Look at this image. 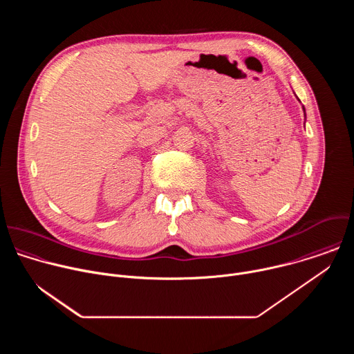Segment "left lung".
<instances>
[{
	"instance_id": "8db88e82",
	"label": "left lung",
	"mask_w": 354,
	"mask_h": 354,
	"mask_svg": "<svg viewBox=\"0 0 354 354\" xmlns=\"http://www.w3.org/2000/svg\"><path fill=\"white\" fill-rule=\"evenodd\" d=\"M302 109H304V108H302ZM304 115H306V109H304Z\"/></svg>"
}]
</instances>
